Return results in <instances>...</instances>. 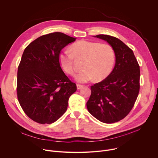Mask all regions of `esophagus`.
<instances>
[{
    "mask_svg": "<svg viewBox=\"0 0 158 158\" xmlns=\"http://www.w3.org/2000/svg\"><path fill=\"white\" fill-rule=\"evenodd\" d=\"M83 86H84V85H81V84H77V89H81Z\"/></svg>",
    "mask_w": 158,
    "mask_h": 158,
    "instance_id": "esophagus-1",
    "label": "esophagus"
}]
</instances>
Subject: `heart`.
I'll return each instance as SVG.
<instances>
[{"mask_svg":"<svg viewBox=\"0 0 158 158\" xmlns=\"http://www.w3.org/2000/svg\"><path fill=\"white\" fill-rule=\"evenodd\" d=\"M70 49L71 53L65 51L59 55V64L65 73L74 75V57L84 60V69L76 77L79 82H86L93 78L98 81H102L109 75L113 68L115 52L108 44L81 40L72 44Z\"/></svg>","mask_w":158,"mask_h":158,"instance_id":"1","label":"heart"}]
</instances>
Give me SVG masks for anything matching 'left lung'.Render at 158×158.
Returning <instances> with one entry per match:
<instances>
[{"label": "left lung", "mask_w": 158, "mask_h": 158, "mask_svg": "<svg viewBox=\"0 0 158 158\" xmlns=\"http://www.w3.org/2000/svg\"><path fill=\"white\" fill-rule=\"evenodd\" d=\"M94 37L113 48L116 64L106 79L91 86L87 107L99 121L114 123L129 113L137 99L140 89L139 65L133 51L119 39L104 34Z\"/></svg>", "instance_id": "left-lung-1"}]
</instances>
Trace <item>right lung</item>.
I'll return each mask as SVG.
<instances>
[{
	"mask_svg": "<svg viewBox=\"0 0 158 158\" xmlns=\"http://www.w3.org/2000/svg\"><path fill=\"white\" fill-rule=\"evenodd\" d=\"M76 38L61 32L42 35L25 49L18 67L17 94L21 107L34 121L51 124L67 110L77 87L63 72L61 50Z\"/></svg>",
	"mask_w": 158,
	"mask_h": 158,
	"instance_id": "add662e5",
	"label": "right lung"
}]
</instances>
